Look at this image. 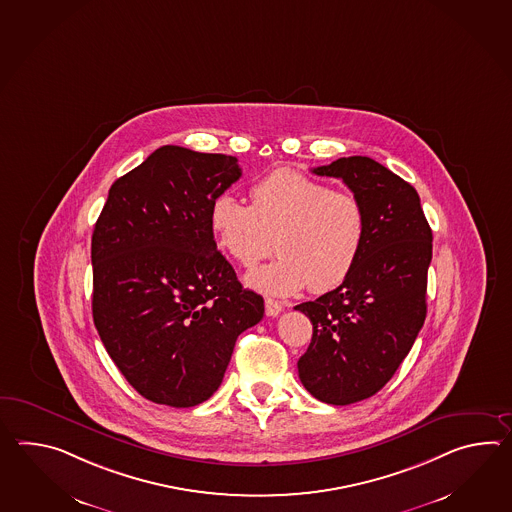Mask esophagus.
I'll use <instances>...</instances> for the list:
<instances>
[{
  "instance_id": "34e87169",
  "label": "esophagus",
  "mask_w": 512,
  "mask_h": 512,
  "mask_svg": "<svg viewBox=\"0 0 512 512\" xmlns=\"http://www.w3.org/2000/svg\"><path fill=\"white\" fill-rule=\"evenodd\" d=\"M264 308H266V316H270V318H275V316H279L283 312V305L279 301L272 299V297H266Z\"/></svg>"
}]
</instances>
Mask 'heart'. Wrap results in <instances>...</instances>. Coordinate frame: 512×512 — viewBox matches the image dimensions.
<instances>
[{"label": "heart", "mask_w": 512, "mask_h": 512, "mask_svg": "<svg viewBox=\"0 0 512 512\" xmlns=\"http://www.w3.org/2000/svg\"><path fill=\"white\" fill-rule=\"evenodd\" d=\"M251 205L233 194L216 196L209 226L216 246L251 268L272 250L275 261L255 268L246 283L268 296H294L308 286L325 294L349 279L367 240L360 198L292 169L253 183Z\"/></svg>", "instance_id": "heart-1"}]
</instances>
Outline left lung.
<instances>
[{
	"mask_svg": "<svg viewBox=\"0 0 512 512\" xmlns=\"http://www.w3.org/2000/svg\"><path fill=\"white\" fill-rule=\"evenodd\" d=\"M312 172L343 180L367 213L349 279L296 307L314 329L297 362L301 384L321 402L347 406L386 386L424 325L432 229L417 191L375 159L340 158Z\"/></svg>",
	"mask_w": 512,
	"mask_h": 512,
	"instance_id": "left-lung-1",
	"label": "left lung"
}]
</instances>
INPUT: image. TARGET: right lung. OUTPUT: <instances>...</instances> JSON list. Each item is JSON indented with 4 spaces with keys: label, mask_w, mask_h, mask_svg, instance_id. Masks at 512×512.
I'll return each mask as SVG.
<instances>
[{
    "label": "right lung",
    "mask_w": 512,
    "mask_h": 512,
    "mask_svg": "<svg viewBox=\"0 0 512 512\" xmlns=\"http://www.w3.org/2000/svg\"><path fill=\"white\" fill-rule=\"evenodd\" d=\"M240 174L233 156L165 145L112 185L97 218L93 323L128 384L156 404L211 397L240 332L264 316L209 226Z\"/></svg>",
    "instance_id": "add662e5"
}]
</instances>
